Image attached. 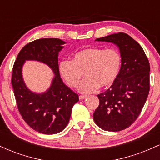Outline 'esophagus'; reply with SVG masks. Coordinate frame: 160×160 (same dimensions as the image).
Returning a JSON list of instances; mask_svg holds the SVG:
<instances>
[{"mask_svg": "<svg viewBox=\"0 0 160 160\" xmlns=\"http://www.w3.org/2000/svg\"><path fill=\"white\" fill-rule=\"evenodd\" d=\"M86 97H87V95H80V96H79V98H80V100H82V99L86 98Z\"/></svg>", "mask_w": 160, "mask_h": 160, "instance_id": "esophagus-1", "label": "esophagus"}]
</instances>
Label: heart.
Returning <instances> with one entry per match:
<instances>
[{
    "mask_svg": "<svg viewBox=\"0 0 160 160\" xmlns=\"http://www.w3.org/2000/svg\"><path fill=\"white\" fill-rule=\"evenodd\" d=\"M121 56L114 49L85 47L75 52L72 60H63L59 65L62 78L73 88L80 85L84 75L86 79L79 87L82 93L93 92L101 88L109 87L118 76Z\"/></svg>",
    "mask_w": 160,
    "mask_h": 160,
    "instance_id": "b5f03b06",
    "label": "heart"
}]
</instances>
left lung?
<instances>
[{
  "mask_svg": "<svg viewBox=\"0 0 160 160\" xmlns=\"http://www.w3.org/2000/svg\"><path fill=\"white\" fill-rule=\"evenodd\" d=\"M119 47L121 68L111 87L98 95L99 105L93 119L99 128L122 131L136 120L150 91V64L142 47L126 33L97 38Z\"/></svg>",
  "mask_w": 160,
  "mask_h": 160,
  "instance_id": "left-lung-1",
  "label": "left lung"
}]
</instances>
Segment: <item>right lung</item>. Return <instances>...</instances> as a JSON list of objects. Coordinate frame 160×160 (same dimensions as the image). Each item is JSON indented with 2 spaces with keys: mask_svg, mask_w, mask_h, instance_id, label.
I'll list each match as a JSON object with an SVG mask.
<instances>
[{
  "mask_svg": "<svg viewBox=\"0 0 160 160\" xmlns=\"http://www.w3.org/2000/svg\"><path fill=\"white\" fill-rule=\"evenodd\" d=\"M65 42L58 38H42L21 49L12 68V82L18 109L25 122L35 131L53 135L67 126L78 95L62 81L58 64V52ZM26 60L43 62L53 70L52 84L43 93L32 92L24 84L21 70Z\"/></svg>",
  "mask_w": 160,
  "mask_h": 160,
  "instance_id": "add662e5",
  "label": "right lung"
}]
</instances>
